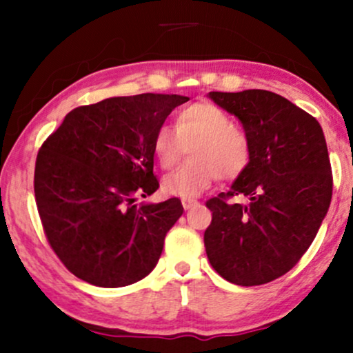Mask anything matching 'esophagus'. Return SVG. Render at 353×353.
Here are the masks:
<instances>
[{
	"instance_id": "obj_1",
	"label": "esophagus",
	"mask_w": 353,
	"mask_h": 353,
	"mask_svg": "<svg viewBox=\"0 0 353 353\" xmlns=\"http://www.w3.org/2000/svg\"><path fill=\"white\" fill-rule=\"evenodd\" d=\"M194 205H197V201L194 199H182V208H184L185 210L194 208Z\"/></svg>"
}]
</instances>
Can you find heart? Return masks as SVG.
<instances>
[{
	"instance_id": "1",
	"label": "heart",
	"mask_w": 353,
	"mask_h": 353,
	"mask_svg": "<svg viewBox=\"0 0 353 353\" xmlns=\"http://www.w3.org/2000/svg\"><path fill=\"white\" fill-rule=\"evenodd\" d=\"M192 161L163 179L164 194L196 197L217 177L236 179L250 163V143L236 121L212 103H194L176 117V129L161 125L154 134L152 151L161 168L171 169L189 148Z\"/></svg>"
}]
</instances>
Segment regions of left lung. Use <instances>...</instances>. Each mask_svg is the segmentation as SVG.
I'll return each mask as SVG.
<instances>
[{"label":"left lung","instance_id":"8db88e82","mask_svg":"<svg viewBox=\"0 0 353 353\" xmlns=\"http://www.w3.org/2000/svg\"><path fill=\"white\" fill-rule=\"evenodd\" d=\"M242 123L250 163L228 192L205 202L212 221L204 245L214 270L236 285H262L307 252L332 199V168L319 121L264 91L209 92ZM245 195L250 202L228 199Z\"/></svg>","mask_w":353,"mask_h":353}]
</instances>
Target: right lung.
I'll return each mask as SVG.
<instances>
[{"mask_svg":"<svg viewBox=\"0 0 353 353\" xmlns=\"http://www.w3.org/2000/svg\"><path fill=\"white\" fill-rule=\"evenodd\" d=\"M189 98H109L68 112L36 157L34 197L44 234L64 267L98 287H124L156 267L182 216L177 197L134 204L159 188L152 141Z\"/></svg>","mask_w":353,"mask_h":353,"instance_id":"add662e5","label":"right lung"}]
</instances>
